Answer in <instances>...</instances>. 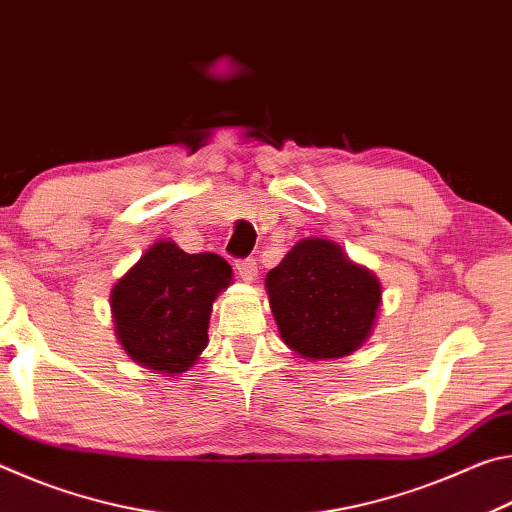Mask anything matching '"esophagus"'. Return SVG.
<instances>
[{
	"label": "esophagus",
	"mask_w": 512,
	"mask_h": 512,
	"mask_svg": "<svg viewBox=\"0 0 512 512\" xmlns=\"http://www.w3.org/2000/svg\"><path fill=\"white\" fill-rule=\"evenodd\" d=\"M237 275H239L244 282H253L255 277H257V264H255V259H241V262H237Z\"/></svg>",
	"instance_id": "obj_1"
}]
</instances>
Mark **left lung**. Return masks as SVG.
<instances>
[{
  "instance_id": "8db88e82",
  "label": "left lung",
  "mask_w": 512,
  "mask_h": 512,
  "mask_svg": "<svg viewBox=\"0 0 512 512\" xmlns=\"http://www.w3.org/2000/svg\"><path fill=\"white\" fill-rule=\"evenodd\" d=\"M266 293L282 341L309 361H334L370 339L381 282L329 239L307 237L266 273Z\"/></svg>"
}]
</instances>
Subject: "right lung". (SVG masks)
Listing matches in <instances>:
<instances>
[{
    "label": "right lung",
    "instance_id": "1",
    "mask_svg": "<svg viewBox=\"0 0 512 512\" xmlns=\"http://www.w3.org/2000/svg\"><path fill=\"white\" fill-rule=\"evenodd\" d=\"M230 284L232 268L223 257L155 241L110 291L119 345L137 366L183 375L207 348L212 305Z\"/></svg>",
    "mask_w": 512,
    "mask_h": 512
}]
</instances>
